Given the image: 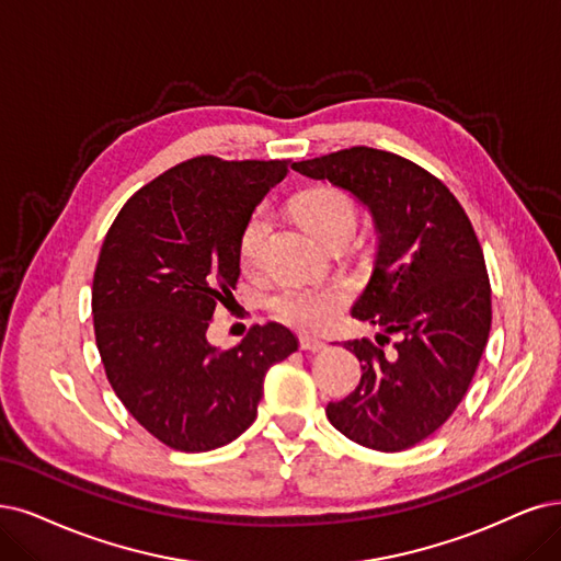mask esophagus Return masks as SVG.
Instances as JSON below:
<instances>
[{"mask_svg": "<svg viewBox=\"0 0 561 561\" xmlns=\"http://www.w3.org/2000/svg\"><path fill=\"white\" fill-rule=\"evenodd\" d=\"M325 344L321 342V340H317V337H309V335H302L300 337V348L302 351H312V354H314V351H321Z\"/></svg>", "mask_w": 561, "mask_h": 561, "instance_id": "1", "label": "esophagus"}]
</instances>
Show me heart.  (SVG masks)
<instances>
[{
  "label": "heart",
  "mask_w": 561,
  "mask_h": 561,
  "mask_svg": "<svg viewBox=\"0 0 561 561\" xmlns=\"http://www.w3.org/2000/svg\"><path fill=\"white\" fill-rule=\"evenodd\" d=\"M296 210L307 231L321 242L340 231H354L358 221L356 201L344 190H337V186H319V190L305 192L296 203ZM267 233V213L256 210L247 219L240 233L238 252L244 270H256L263 263ZM342 302L344 296L340 288L305 284H286L267 300L275 317L305 330H317L325 325L342 307Z\"/></svg>",
  "instance_id": "1"
}]
</instances>
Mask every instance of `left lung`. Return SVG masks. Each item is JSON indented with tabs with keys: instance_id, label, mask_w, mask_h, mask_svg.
Wrapping results in <instances>:
<instances>
[{
	"instance_id": "left-lung-1",
	"label": "left lung",
	"mask_w": 561,
	"mask_h": 561,
	"mask_svg": "<svg viewBox=\"0 0 561 561\" xmlns=\"http://www.w3.org/2000/svg\"><path fill=\"white\" fill-rule=\"evenodd\" d=\"M294 169L360 198L379 233L375 275L351 314L386 333L344 344L363 375L328 404V421L375 450L416 446L453 416L483 356L492 291L481 242L448 186L400 154L356 145ZM390 334L401 342L386 355Z\"/></svg>"
}]
</instances>
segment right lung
I'll use <instances>...</instances> for the list:
<instances>
[{
  "mask_svg": "<svg viewBox=\"0 0 561 561\" xmlns=\"http://www.w3.org/2000/svg\"><path fill=\"white\" fill-rule=\"evenodd\" d=\"M291 159H186L122 205L92 282L99 356L115 396L154 439L182 453L231 444L256 421L267 367L298 348L288 328L207 342L233 300L240 233Z\"/></svg>",
  "mask_w": 561,
  "mask_h": 561,
  "instance_id": "add662e5",
  "label": "right lung"
}]
</instances>
